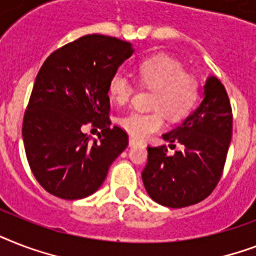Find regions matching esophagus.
Segmentation results:
<instances>
[{
	"mask_svg": "<svg viewBox=\"0 0 256 256\" xmlns=\"http://www.w3.org/2000/svg\"><path fill=\"white\" fill-rule=\"evenodd\" d=\"M136 144H138V140H136L134 138H132V136H130V140H128V144H130V146H136Z\"/></svg>",
	"mask_w": 256,
	"mask_h": 256,
	"instance_id": "esophagus-1",
	"label": "esophagus"
}]
</instances>
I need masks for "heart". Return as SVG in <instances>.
<instances>
[{
  "label": "heart",
  "mask_w": 256,
  "mask_h": 256,
  "mask_svg": "<svg viewBox=\"0 0 256 256\" xmlns=\"http://www.w3.org/2000/svg\"><path fill=\"white\" fill-rule=\"evenodd\" d=\"M136 73L144 86L154 88L150 108L156 112H132L120 116L118 124L134 140H140L164 128V112L171 120H179L188 112L198 98L199 84L192 74L184 72L180 62L164 54L140 62ZM108 92L112 102L124 104L132 98L134 86L118 72L110 78Z\"/></svg>",
  "instance_id": "obj_1"
}]
</instances>
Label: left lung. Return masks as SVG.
Listing matches in <instances>:
<instances>
[{
	"instance_id": "left-lung-1",
	"label": "left lung",
	"mask_w": 256,
	"mask_h": 256,
	"mask_svg": "<svg viewBox=\"0 0 256 256\" xmlns=\"http://www.w3.org/2000/svg\"><path fill=\"white\" fill-rule=\"evenodd\" d=\"M232 136V112L226 88L214 76L207 77L202 102L171 132L166 146L148 148L142 180L148 196L162 206L179 208L200 202L212 192L222 176Z\"/></svg>"
}]
</instances>
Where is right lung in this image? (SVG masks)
<instances>
[{"label": "right lung", "instance_id": "obj_1", "mask_svg": "<svg viewBox=\"0 0 256 256\" xmlns=\"http://www.w3.org/2000/svg\"><path fill=\"white\" fill-rule=\"evenodd\" d=\"M132 53L130 42L88 34L44 62L24 116L22 140L34 176L50 194L69 200L94 194L128 148V134L110 128L108 85ZM88 122L101 128L98 140L83 132Z\"/></svg>", "mask_w": 256, "mask_h": 256}]
</instances>
